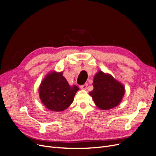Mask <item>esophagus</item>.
Instances as JSON below:
<instances>
[{
  "instance_id": "esophagus-1",
  "label": "esophagus",
  "mask_w": 156,
  "mask_h": 156,
  "mask_svg": "<svg viewBox=\"0 0 156 156\" xmlns=\"http://www.w3.org/2000/svg\"><path fill=\"white\" fill-rule=\"evenodd\" d=\"M87 83H85V84H83V85H81L80 86V88H81V89H82V90H85L86 89H87Z\"/></svg>"
}]
</instances>
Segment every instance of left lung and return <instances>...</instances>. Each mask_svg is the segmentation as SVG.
Segmentation results:
<instances>
[{
	"instance_id": "left-lung-1",
	"label": "left lung",
	"mask_w": 156,
	"mask_h": 156,
	"mask_svg": "<svg viewBox=\"0 0 156 156\" xmlns=\"http://www.w3.org/2000/svg\"><path fill=\"white\" fill-rule=\"evenodd\" d=\"M94 89L89 92L96 106L109 110L117 106L124 95V86L110 74L99 71L94 78Z\"/></svg>"
}]
</instances>
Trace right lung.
I'll list each match as a JSON object with an SVG mask.
<instances>
[{"instance_id": "add662e5", "label": "right lung", "mask_w": 156, "mask_h": 156, "mask_svg": "<svg viewBox=\"0 0 156 156\" xmlns=\"http://www.w3.org/2000/svg\"><path fill=\"white\" fill-rule=\"evenodd\" d=\"M79 88L70 86L62 73L53 72L44 79L39 87V96L44 105L54 112L67 109L73 102Z\"/></svg>"}]
</instances>
